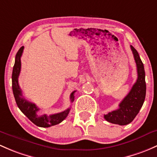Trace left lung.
Masks as SVG:
<instances>
[{
    "instance_id": "left-lung-1",
    "label": "left lung",
    "mask_w": 157,
    "mask_h": 157,
    "mask_svg": "<svg viewBox=\"0 0 157 157\" xmlns=\"http://www.w3.org/2000/svg\"><path fill=\"white\" fill-rule=\"evenodd\" d=\"M130 47L136 63L138 78L128 95L120 103L119 108L104 115V117L109 123L120 126L128 124L134 120L144 104L146 95L144 65L136 49L132 46Z\"/></svg>"
}]
</instances>
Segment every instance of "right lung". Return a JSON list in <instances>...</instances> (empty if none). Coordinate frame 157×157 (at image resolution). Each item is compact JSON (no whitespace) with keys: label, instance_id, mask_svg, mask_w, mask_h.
<instances>
[{"label":"right lung","instance_id":"obj_1","mask_svg":"<svg viewBox=\"0 0 157 157\" xmlns=\"http://www.w3.org/2000/svg\"><path fill=\"white\" fill-rule=\"evenodd\" d=\"M23 49H24V47H22L16 53L12 74L13 92L16 105L18 108L20 109L21 111L36 126L47 128V127L59 124L67 117L70 112V108L60 113L49 115V116H47V114L38 116L37 113L38 112L39 108L36 106L35 104L28 101L22 97V92L19 85L18 78H19L21 71V56L22 55ZM75 92L76 91H74L71 94L70 99L71 102L74 101V92Z\"/></svg>","mask_w":157,"mask_h":157}]
</instances>
